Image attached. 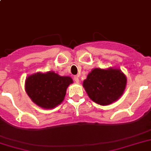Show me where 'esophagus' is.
Segmentation results:
<instances>
[{
    "instance_id": "esophagus-1",
    "label": "esophagus",
    "mask_w": 151,
    "mask_h": 151,
    "mask_svg": "<svg viewBox=\"0 0 151 151\" xmlns=\"http://www.w3.org/2000/svg\"><path fill=\"white\" fill-rule=\"evenodd\" d=\"M73 80L75 81L76 83H79V82H80L79 78H78V76H74V77H73Z\"/></svg>"
}]
</instances>
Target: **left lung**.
Instances as JSON below:
<instances>
[{
	"instance_id": "obj_1",
	"label": "left lung",
	"mask_w": 151,
	"mask_h": 151,
	"mask_svg": "<svg viewBox=\"0 0 151 151\" xmlns=\"http://www.w3.org/2000/svg\"><path fill=\"white\" fill-rule=\"evenodd\" d=\"M127 84V78L120 69L94 68L83 82L87 95L95 103L109 105L121 97Z\"/></svg>"
}]
</instances>
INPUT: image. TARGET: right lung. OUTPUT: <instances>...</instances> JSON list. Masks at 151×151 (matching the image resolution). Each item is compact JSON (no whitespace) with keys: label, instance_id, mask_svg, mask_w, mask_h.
Instances as JSON below:
<instances>
[{"label":"right lung","instance_id":"obj_1","mask_svg":"<svg viewBox=\"0 0 151 151\" xmlns=\"http://www.w3.org/2000/svg\"><path fill=\"white\" fill-rule=\"evenodd\" d=\"M73 83L71 78L54 71L34 73L25 81V91L31 101L44 109H52L61 104L67 88Z\"/></svg>","mask_w":151,"mask_h":151}]
</instances>
